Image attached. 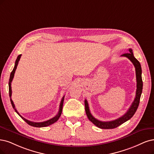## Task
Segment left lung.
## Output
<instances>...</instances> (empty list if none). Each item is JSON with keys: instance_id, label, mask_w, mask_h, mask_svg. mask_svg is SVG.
<instances>
[{"instance_id": "left-lung-1", "label": "left lung", "mask_w": 154, "mask_h": 154, "mask_svg": "<svg viewBox=\"0 0 154 154\" xmlns=\"http://www.w3.org/2000/svg\"><path fill=\"white\" fill-rule=\"evenodd\" d=\"M129 53H124L121 56H124L128 58L133 63L135 67V71H136V96L133 102L132 103L131 105L129 107V109L127 111V112L123 115L122 117H119L116 120L111 121H101L94 118L89 110V107L88 105V102L86 100L84 101L85 104V110H86V115L89 119V120L92 122L96 126H97L101 129H113L116 128L120 125L122 124L125 122L128 121V120L131 118L135 113L136 111L137 110L140 103V100L142 93V89H143V81H142L141 78V67L140 62L136 60L133 54V50L131 49H129L128 50Z\"/></svg>"}]
</instances>
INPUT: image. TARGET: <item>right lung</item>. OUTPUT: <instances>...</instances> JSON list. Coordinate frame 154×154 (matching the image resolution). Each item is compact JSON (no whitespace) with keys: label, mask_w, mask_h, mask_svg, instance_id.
Returning <instances> with one entry per match:
<instances>
[{"label":"right lung","mask_w":154,"mask_h":154,"mask_svg":"<svg viewBox=\"0 0 154 154\" xmlns=\"http://www.w3.org/2000/svg\"><path fill=\"white\" fill-rule=\"evenodd\" d=\"M21 56V54H20L18 57H17V59L15 61V65H14V67L13 68V71L11 72V75H10V78H9V97H10V100H11V105H12L13 109H14L15 112L18 113V114L22 118V119H23V120L28 124H29L30 126H33V127H36V128H42V127H46V126H49V125H51L53 124V123L56 122L58 120L60 117L61 116V112H62V109H63V101H64V98H65V96H63V97L61 99V101L60 102V108H59V111H58V114H57L55 117H54L53 118L49 119V120H48L46 121H44V122H32V121H30L27 120V119H25L24 117H23L20 113L18 112V111L16 110V109H15V106H14V104L13 103V101L12 100V99H11V95H12V89H11V82H12L13 79L14 78V73H15V71L16 70V68H17V66H18V62L20 60V58Z\"/></svg>","instance_id":"right-lung-1"}]
</instances>
